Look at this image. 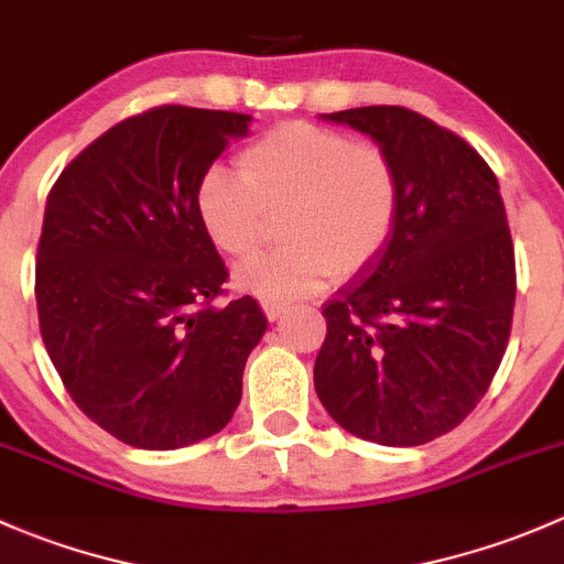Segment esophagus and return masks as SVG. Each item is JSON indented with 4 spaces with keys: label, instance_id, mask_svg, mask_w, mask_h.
<instances>
[{
    "label": "esophagus",
    "instance_id": "obj_1",
    "mask_svg": "<svg viewBox=\"0 0 564 564\" xmlns=\"http://www.w3.org/2000/svg\"><path fill=\"white\" fill-rule=\"evenodd\" d=\"M261 308H264V316L270 318V322H275V318L286 311L281 303H272V300H264V303H261Z\"/></svg>",
    "mask_w": 564,
    "mask_h": 564
}]
</instances>
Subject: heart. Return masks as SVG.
<instances>
[{"instance_id": "1", "label": "heart", "mask_w": 564, "mask_h": 564, "mask_svg": "<svg viewBox=\"0 0 564 564\" xmlns=\"http://www.w3.org/2000/svg\"><path fill=\"white\" fill-rule=\"evenodd\" d=\"M240 172L209 166L196 187L204 235L231 259L264 246L278 218L292 246L250 259L235 283L283 303L366 270L395 229L401 172L388 147L335 128L286 122L253 139Z\"/></svg>"}]
</instances>
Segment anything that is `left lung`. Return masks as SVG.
<instances>
[{"label": "left lung", "mask_w": 564, "mask_h": 564, "mask_svg": "<svg viewBox=\"0 0 564 564\" xmlns=\"http://www.w3.org/2000/svg\"><path fill=\"white\" fill-rule=\"evenodd\" d=\"M322 117L388 147L401 209L388 248L324 303L316 395L360 440L425 445L480 403L508 349L516 253L499 182L460 135L403 106Z\"/></svg>", "instance_id": "left-lung-1"}]
</instances>
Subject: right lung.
Returning a JSON list of instances; mask_svg holds the SVG:
<instances>
[{
    "label": "right lung",
    "mask_w": 564,
    "mask_h": 564,
    "mask_svg": "<svg viewBox=\"0 0 564 564\" xmlns=\"http://www.w3.org/2000/svg\"><path fill=\"white\" fill-rule=\"evenodd\" d=\"M250 117L158 106L122 119L45 202L35 297L45 351L76 406L141 451L226 429L267 329L253 297L215 308L229 278L196 187Z\"/></svg>",
    "instance_id": "right-lung-1"
}]
</instances>
